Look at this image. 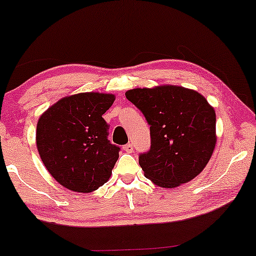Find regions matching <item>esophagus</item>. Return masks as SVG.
Here are the masks:
<instances>
[{
	"instance_id": "1",
	"label": "esophagus",
	"mask_w": 256,
	"mask_h": 256,
	"mask_svg": "<svg viewBox=\"0 0 256 256\" xmlns=\"http://www.w3.org/2000/svg\"><path fill=\"white\" fill-rule=\"evenodd\" d=\"M122 149H124L128 154H131L132 152H134V146H132L131 143H128V144H126V146H122Z\"/></svg>"
}]
</instances>
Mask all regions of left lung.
I'll return each instance as SVG.
<instances>
[{
	"label": "left lung",
	"instance_id": "left-lung-1",
	"mask_svg": "<svg viewBox=\"0 0 256 256\" xmlns=\"http://www.w3.org/2000/svg\"><path fill=\"white\" fill-rule=\"evenodd\" d=\"M150 125L152 146L140 154L144 175L174 188L199 175L216 146V113L198 92L178 86L136 88L125 93Z\"/></svg>",
	"mask_w": 256,
	"mask_h": 256
}]
</instances>
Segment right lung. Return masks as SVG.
Returning <instances> with one entry per match:
<instances>
[{
    "mask_svg": "<svg viewBox=\"0 0 256 256\" xmlns=\"http://www.w3.org/2000/svg\"><path fill=\"white\" fill-rule=\"evenodd\" d=\"M113 94L80 93L60 98L36 124V148L57 182L74 192L89 193L108 181L120 148L108 140L102 114Z\"/></svg>",
    "mask_w": 256,
    "mask_h": 256,
    "instance_id": "obj_1",
    "label": "right lung"
}]
</instances>
